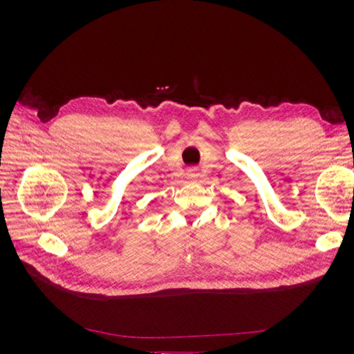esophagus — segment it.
Listing matches in <instances>:
<instances>
[{
	"label": "esophagus",
	"mask_w": 354,
	"mask_h": 354,
	"mask_svg": "<svg viewBox=\"0 0 354 354\" xmlns=\"http://www.w3.org/2000/svg\"><path fill=\"white\" fill-rule=\"evenodd\" d=\"M187 176H189L190 178L198 177V169H196V168H189V169H187Z\"/></svg>",
	"instance_id": "1"
}]
</instances>
